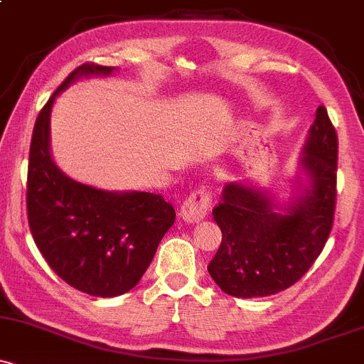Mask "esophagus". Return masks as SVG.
<instances>
[{
	"mask_svg": "<svg viewBox=\"0 0 364 364\" xmlns=\"http://www.w3.org/2000/svg\"><path fill=\"white\" fill-rule=\"evenodd\" d=\"M213 195L211 190L202 186V188L193 190L190 197L183 202L181 205V218L188 223H197L202 218L208 216L209 209H211Z\"/></svg>",
	"mask_w": 364,
	"mask_h": 364,
	"instance_id": "34e87169",
	"label": "esophagus"
}]
</instances>
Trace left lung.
Segmentation results:
<instances>
[{"label": "left lung", "instance_id": "1", "mask_svg": "<svg viewBox=\"0 0 364 364\" xmlns=\"http://www.w3.org/2000/svg\"><path fill=\"white\" fill-rule=\"evenodd\" d=\"M304 150L301 166L311 176V188L291 205L277 208L262 190L230 183L213 209L223 237L208 270L230 296L284 291L324 250L333 227L338 162V136L324 106L317 108Z\"/></svg>", "mask_w": 364, "mask_h": 364}]
</instances>
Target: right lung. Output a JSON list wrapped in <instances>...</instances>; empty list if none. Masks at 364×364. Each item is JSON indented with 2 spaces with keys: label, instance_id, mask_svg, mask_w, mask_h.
I'll return each instance as SVG.
<instances>
[{
  "label": "right lung",
  "instance_id": "obj_1",
  "mask_svg": "<svg viewBox=\"0 0 364 364\" xmlns=\"http://www.w3.org/2000/svg\"><path fill=\"white\" fill-rule=\"evenodd\" d=\"M113 70L82 64L41 108L31 137L26 193L31 233L50 269L78 291L102 298L131 291L176 220L174 208L162 195L102 192L73 181L53 164L50 112L55 95L78 76Z\"/></svg>",
  "mask_w": 364,
  "mask_h": 364
}]
</instances>
